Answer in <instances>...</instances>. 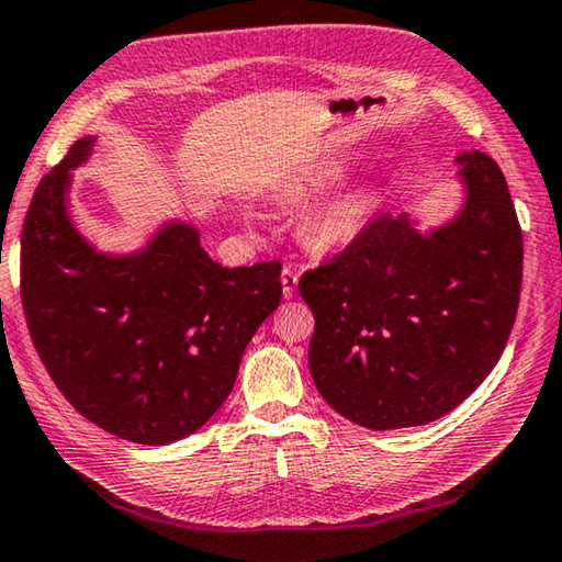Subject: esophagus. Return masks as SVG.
<instances>
[{
    "label": "esophagus",
    "mask_w": 562,
    "mask_h": 562,
    "mask_svg": "<svg viewBox=\"0 0 562 562\" xmlns=\"http://www.w3.org/2000/svg\"><path fill=\"white\" fill-rule=\"evenodd\" d=\"M281 283H283V296H286V299L296 296V289H299V271L293 269V266H283Z\"/></svg>",
    "instance_id": "esophagus-1"
}]
</instances>
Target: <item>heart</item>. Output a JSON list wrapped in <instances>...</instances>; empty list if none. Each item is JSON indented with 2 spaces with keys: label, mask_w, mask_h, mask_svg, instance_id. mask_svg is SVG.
Listing matches in <instances>:
<instances>
[{
  "label": "heart",
  "mask_w": 562,
  "mask_h": 562,
  "mask_svg": "<svg viewBox=\"0 0 562 562\" xmlns=\"http://www.w3.org/2000/svg\"><path fill=\"white\" fill-rule=\"evenodd\" d=\"M362 206L352 196L338 200L313 216L311 220V239L321 246H340L348 244L360 232Z\"/></svg>",
  "instance_id": "obj_1"
}]
</instances>
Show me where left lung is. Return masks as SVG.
<instances>
[{
  "mask_svg": "<svg viewBox=\"0 0 562 562\" xmlns=\"http://www.w3.org/2000/svg\"><path fill=\"white\" fill-rule=\"evenodd\" d=\"M467 204L422 236L407 214H380L346 249L301 276L316 318L313 382L368 429L419 427L459 407L514 328L524 234L506 177L481 150L457 155Z\"/></svg>",
  "mask_w": 562,
  "mask_h": 562,
  "instance_id": "obj_1",
  "label": "left lung"
}]
</instances>
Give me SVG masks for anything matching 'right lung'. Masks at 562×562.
<instances>
[{
	"instance_id": "obj_1",
	"label": "right lung",
	"mask_w": 562,
	"mask_h": 562,
	"mask_svg": "<svg viewBox=\"0 0 562 562\" xmlns=\"http://www.w3.org/2000/svg\"><path fill=\"white\" fill-rule=\"evenodd\" d=\"M76 140L38 182L22 229V306L61 395L111 435L170 445L229 397L241 352L281 303V263L224 269L187 224L135 256L95 254L66 214Z\"/></svg>"
}]
</instances>
